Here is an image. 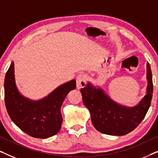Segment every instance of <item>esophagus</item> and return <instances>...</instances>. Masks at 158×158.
<instances>
[{"label":"esophagus","instance_id":"34e87169","mask_svg":"<svg viewBox=\"0 0 158 158\" xmlns=\"http://www.w3.org/2000/svg\"><path fill=\"white\" fill-rule=\"evenodd\" d=\"M87 78L88 77L85 74H80L77 75L76 78V86L77 89H81L85 87Z\"/></svg>","mask_w":158,"mask_h":158}]
</instances>
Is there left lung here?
Segmentation results:
<instances>
[{
	"label": "left lung",
	"instance_id": "left-lung-1",
	"mask_svg": "<svg viewBox=\"0 0 158 158\" xmlns=\"http://www.w3.org/2000/svg\"><path fill=\"white\" fill-rule=\"evenodd\" d=\"M147 80L146 94L134 106L116 102L102 88H96L90 82L81 88L83 103L89 110L96 130L106 135L122 136L131 132L141 123L152 97V75L149 62H147Z\"/></svg>",
	"mask_w": 158,
	"mask_h": 158
}]
</instances>
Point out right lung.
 Returning a JSON list of instances; mask_svg holds the SVG:
<instances>
[{"instance_id": "add662e5", "label": "right lung", "mask_w": 158, "mask_h": 158, "mask_svg": "<svg viewBox=\"0 0 158 158\" xmlns=\"http://www.w3.org/2000/svg\"><path fill=\"white\" fill-rule=\"evenodd\" d=\"M75 88V80H72L58 86L44 98L31 100L19 92L12 61L4 81L6 109L13 122L23 131L33 137L46 139L55 135L61 129L62 103L68 93Z\"/></svg>"}]
</instances>
